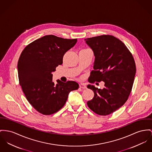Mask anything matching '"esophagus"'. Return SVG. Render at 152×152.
<instances>
[{
    "mask_svg": "<svg viewBox=\"0 0 152 152\" xmlns=\"http://www.w3.org/2000/svg\"><path fill=\"white\" fill-rule=\"evenodd\" d=\"M80 87L82 89H86V86L85 84H83V83L80 84Z\"/></svg>",
    "mask_w": 152,
    "mask_h": 152,
    "instance_id": "34e87169",
    "label": "esophagus"
}]
</instances>
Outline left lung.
Wrapping results in <instances>:
<instances>
[{
  "label": "left lung",
  "instance_id": "obj_1",
  "mask_svg": "<svg viewBox=\"0 0 152 152\" xmlns=\"http://www.w3.org/2000/svg\"><path fill=\"white\" fill-rule=\"evenodd\" d=\"M85 40L95 56L89 81L105 83L102 89L87 86L94 94L87 104L96 113L108 115L121 108L129 98L136 72L135 61L124 44L113 36L102 35Z\"/></svg>",
  "mask_w": 152,
  "mask_h": 152
}]
</instances>
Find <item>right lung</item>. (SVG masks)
<instances>
[{
  "instance_id": "1",
  "label": "right lung",
  "mask_w": 152,
  "mask_h": 152,
  "mask_svg": "<svg viewBox=\"0 0 152 152\" xmlns=\"http://www.w3.org/2000/svg\"><path fill=\"white\" fill-rule=\"evenodd\" d=\"M77 41L47 35L28 45L18 62V78L22 91L33 108L45 115L53 114L64 105L70 91L79 85L75 81H52V72L63 63L64 53Z\"/></svg>"
}]
</instances>
